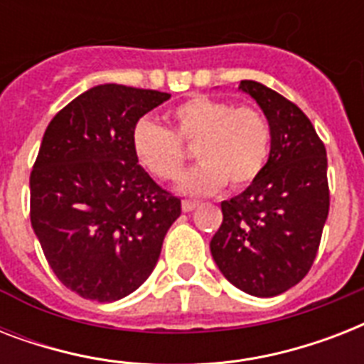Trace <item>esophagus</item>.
Masks as SVG:
<instances>
[{
    "label": "esophagus",
    "mask_w": 364,
    "mask_h": 364,
    "mask_svg": "<svg viewBox=\"0 0 364 364\" xmlns=\"http://www.w3.org/2000/svg\"><path fill=\"white\" fill-rule=\"evenodd\" d=\"M183 211L185 213H188V211H194L196 208H198V202H191V200H183V204H181Z\"/></svg>",
    "instance_id": "obj_1"
}]
</instances>
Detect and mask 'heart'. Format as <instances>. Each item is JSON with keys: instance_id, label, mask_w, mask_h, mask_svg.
<instances>
[{"instance_id": "b5f03b06", "label": "heart", "mask_w": 364, "mask_h": 364, "mask_svg": "<svg viewBox=\"0 0 364 364\" xmlns=\"http://www.w3.org/2000/svg\"><path fill=\"white\" fill-rule=\"evenodd\" d=\"M173 132L149 119L132 128V153L143 170L160 181L181 173L188 154L181 143L194 147L202 162L181 177L179 191L205 196L230 188H245L264 170L272 145L270 122L262 111L227 100L194 96L170 113Z\"/></svg>"}]
</instances>
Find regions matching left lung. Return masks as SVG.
<instances>
[{"label":"left lung","mask_w":364,"mask_h":364,"mask_svg":"<svg viewBox=\"0 0 364 364\" xmlns=\"http://www.w3.org/2000/svg\"><path fill=\"white\" fill-rule=\"evenodd\" d=\"M272 128L270 156L257 181L221 202L211 257L234 287L276 296L314 264L328 215L327 151L302 111L276 90L242 81Z\"/></svg>","instance_id":"1"}]
</instances>
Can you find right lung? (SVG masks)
<instances>
[{
  "mask_svg": "<svg viewBox=\"0 0 364 364\" xmlns=\"http://www.w3.org/2000/svg\"><path fill=\"white\" fill-rule=\"evenodd\" d=\"M170 94L98 85L58 111L30 176L31 228L60 282L82 299L115 302L159 262L181 200L132 153V128Z\"/></svg>",
  "mask_w": 364,
  "mask_h": 364,
  "instance_id": "obj_1",
  "label": "right lung"
}]
</instances>
